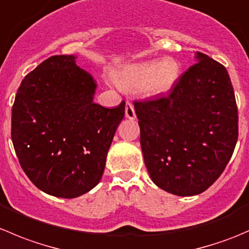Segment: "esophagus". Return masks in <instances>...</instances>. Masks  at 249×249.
I'll use <instances>...</instances> for the list:
<instances>
[{"label":"esophagus","instance_id":"1","mask_svg":"<svg viewBox=\"0 0 249 249\" xmlns=\"http://www.w3.org/2000/svg\"><path fill=\"white\" fill-rule=\"evenodd\" d=\"M125 117H126L127 119H135V118H136L134 105H132L130 101L125 102Z\"/></svg>","mask_w":249,"mask_h":249}]
</instances>
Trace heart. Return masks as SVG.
I'll list each match as a JSON object with an SVG mask.
<instances>
[{
    "label": "heart",
    "instance_id": "heart-1",
    "mask_svg": "<svg viewBox=\"0 0 249 249\" xmlns=\"http://www.w3.org/2000/svg\"><path fill=\"white\" fill-rule=\"evenodd\" d=\"M179 73V64L172 57H165L160 61L152 60L125 67L118 74V84L149 95H162L175 87Z\"/></svg>",
    "mask_w": 249,
    "mask_h": 249
}]
</instances>
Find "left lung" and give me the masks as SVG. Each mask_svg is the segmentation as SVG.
I'll return each mask as SVG.
<instances>
[{"mask_svg":"<svg viewBox=\"0 0 249 249\" xmlns=\"http://www.w3.org/2000/svg\"><path fill=\"white\" fill-rule=\"evenodd\" d=\"M166 96L134 101L141 148L153 182L192 196L218 179L238 137V113L227 69L197 52Z\"/></svg>","mask_w":249,"mask_h":249,"instance_id":"obj_1","label":"left lung"}]
</instances>
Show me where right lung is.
I'll use <instances>...</instances> for the list:
<instances>
[{
    "instance_id": "add662e5",
    "label": "right lung",
    "mask_w": 249,
    "mask_h": 249,
    "mask_svg": "<svg viewBox=\"0 0 249 249\" xmlns=\"http://www.w3.org/2000/svg\"><path fill=\"white\" fill-rule=\"evenodd\" d=\"M74 55L48 57L27 73L12 108V141L20 166L47 194L73 199L104 175L125 101L106 108L92 101L94 78Z\"/></svg>"
}]
</instances>
